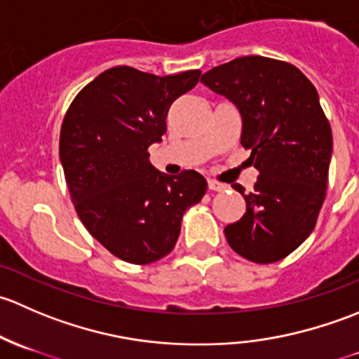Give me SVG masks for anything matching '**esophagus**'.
I'll list each match as a JSON object with an SVG mask.
<instances>
[{"instance_id": "obj_1", "label": "esophagus", "mask_w": 359, "mask_h": 359, "mask_svg": "<svg viewBox=\"0 0 359 359\" xmlns=\"http://www.w3.org/2000/svg\"><path fill=\"white\" fill-rule=\"evenodd\" d=\"M208 189L210 191H226L227 186L222 182H217V180H208Z\"/></svg>"}]
</instances>
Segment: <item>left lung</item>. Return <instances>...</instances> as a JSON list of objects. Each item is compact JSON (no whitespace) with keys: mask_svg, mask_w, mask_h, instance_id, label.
Returning <instances> with one entry per match:
<instances>
[{"mask_svg":"<svg viewBox=\"0 0 359 359\" xmlns=\"http://www.w3.org/2000/svg\"><path fill=\"white\" fill-rule=\"evenodd\" d=\"M227 97L243 121L241 146L259 170L247 212L224 229L229 247L255 264L290 255L316 226L328 187L332 128L313 83L300 69L269 57H240L201 76Z\"/></svg>","mask_w":359,"mask_h":359,"instance_id":"8db88e82","label":"left lung"}]
</instances>
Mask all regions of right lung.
I'll use <instances>...</instances> for the list:
<instances>
[{
	"label": "right lung",
	"mask_w": 359,
	"mask_h": 359,
	"mask_svg": "<svg viewBox=\"0 0 359 359\" xmlns=\"http://www.w3.org/2000/svg\"><path fill=\"white\" fill-rule=\"evenodd\" d=\"M200 74L111 67L74 97L64 116L59 154L76 213L125 262L144 266L168 255L184 212L206 193L200 173L166 175L147 153L166 132L170 106L196 86Z\"/></svg>",
	"instance_id": "right-lung-1"
}]
</instances>
